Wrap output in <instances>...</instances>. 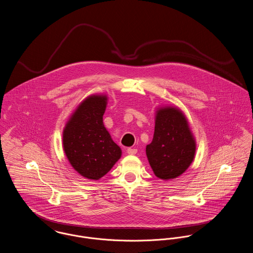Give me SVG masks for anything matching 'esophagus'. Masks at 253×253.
I'll list each match as a JSON object with an SVG mask.
<instances>
[{
	"mask_svg": "<svg viewBox=\"0 0 253 253\" xmlns=\"http://www.w3.org/2000/svg\"><path fill=\"white\" fill-rule=\"evenodd\" d=\"M137 149L136 148H128L127 149V153L128 154H130V155H134V154H136L137 153Z\"/></svg>",
	"mask_w": 253,
	"mask_h": 253,
	"instance_id": "1",
	"label": "esophagus"
}]
</instances>
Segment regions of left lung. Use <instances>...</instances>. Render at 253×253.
Listing matches in <instances>:
<instances>
[{
	"label": "left lung",
	"mask_w": 253,
	"mask_h": 253,
	"mask_svg": "<svg viewBox=\"0 0 253 253\" xmlns=\"http://www.w3.org/2000/svg\"><path fill=\"white\" fill-rule=\"evenodd\" d=\"M145 151L154 174L163 180L179 176L191 165L196 141L179 109L164 107L156 112L153 139Z\"/></svg>",
	"instance_id": "left-lung-1"
}]
</instances>
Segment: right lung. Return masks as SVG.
I'll list each match as a JSON object with an SVG mask.
<instances>
[{
    "instance_id": "right-lung-1",
    "label": "right lung",
    "mask_w": 253,
    "mask_h": 253,
    "mask_svg": "<svg viewBox=\"0 0 253 253\" xmlns=\"http://www.w3.org/2000/svg\"><path fill=\"white\" fill-rule=\"evenodd\" d=\"M107 101L102 94L87 97L63 131V147L70 164L88 179L103 177L121 157L120 147L103 123Z\"/></svg>"
}]
</instances>
